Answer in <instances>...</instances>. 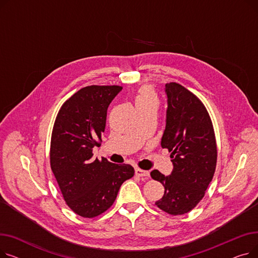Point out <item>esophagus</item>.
Returning <instances> with one entry per match:
<instances>
[{"label": "esophagus", "mask_w": 258, "mask_h": 258, "mask_svg": "<svg viewBox=\"0 0 258 258\" xmlns=\"http://www.w3.org/2000/svg\"><path fill=\"white\" fill-rule=\"evenodd\" d=\"M135 173H136V175H138V177H148V175H150V172L147 170H143L141 168L135 169Z\"/></svg>", "instance_id": "esophagus-1"}]
</instances>
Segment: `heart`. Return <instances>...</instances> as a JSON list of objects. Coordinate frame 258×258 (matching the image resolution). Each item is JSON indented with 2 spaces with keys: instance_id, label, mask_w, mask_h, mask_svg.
Masks as SVG:
<instances>
[{
  "instance_id": "obj_1",
  "label": "heart",
  "mask_w": 258,
  "mask_h": 258,
  "mask_svg": "<svg viewBox=\"0 0 258 258\" xmlns=\"http://www.w3.org/2000/svg\"><path fill=\"white\" fill-rule=\"evenodd\" d=\"M156 99L157 97H156V93L154 89L151 86L145 85L139 89L136 97H135V103H136L137 107H139L147 103L156 102Z\"/></svg>"
}]
</instances>
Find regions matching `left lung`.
Wrapping results in <instances>:
<instances>
[{
  "label": "left lung",
  "instance_id": "obj_1",
  "mask_svg": "<svg viewBox=\"0 0 258 258\" xmlns=\"http://www.w3.org/2000/svg\"><path fill=\"white\" fill-rule=\"evenodd\" d=\"M165 91L168 107L161 145L170 153L173 170L165 177L155 169L151 177L165 189L155 203L158 208L180 215L204 198L215 171L218 147L209 113L197 95L177 83L166 84Z\"/></svg>",
  "mask_w": 258,
  "mask_h": 258
}]
</instances>
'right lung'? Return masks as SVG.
I'll use <instances>...</instances> for the list:
<instances>
[{"label": "right lung", "instance_id": "add662e5", "mask_svg": "<svg viewBox=\"0 0 258 258\" xmlns=\"http://www.w3.org/2000/svg\"><path fill=\"white\" fill-rule=\"evenodd\" d=\"M121 86H89L80 89L60 106L54 121L50 166L63 200L83 218L105 212L119 188L135 170L130 164L93 159V147L101 144L107 107Z\"/></svg>", "mask_w": 258, "mask_h": 258}]
</instances>
